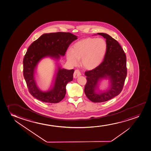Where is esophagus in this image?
<instances>
[{
  "instance_id": "esophagus-1",
  "label": "esophagus",
  "mask_w": 151,
  "mask_h": 151,
  "mask_svg": "<svg viewBox=\"0 0 151 151\" xmlns=\"http://www.w3.org/2000/svg\"><path fill=\"white\" fill-rule=\"evenodd\" d=\"M81 73L80 72L79 70H75L74 73V78H77V77H78L79 76H80L81 75Z\"/></svg>"
}]
</instances>
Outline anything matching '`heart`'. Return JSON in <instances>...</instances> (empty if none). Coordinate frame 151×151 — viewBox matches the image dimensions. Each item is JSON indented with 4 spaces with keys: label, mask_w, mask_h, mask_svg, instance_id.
<instances>
[{
    "label": "heart",
    "mask_w": 151,
    "mask_h": 151,
    "mask_svg": "<svg viewBox=\"0 0 151 151\" xmlns=\"http://www.w3.org/2000/svg\"><path fill=\"white\" fill-rule=\"evenodd\" d=\"M107 51V43L103 38H86L75 43L71 52L67 53V59L73 65H76L81 59L82 67L92 70L102 63Z\"/></svg>",
    "instance_id": "b5f03b06"
}]
</instances>
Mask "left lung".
I'll return each instance as SVG.
<instances>
[{
    "label": "left lung",
    "mask_w": 151,
    "mask_h": 151,
    "mask_svg": "<svg viewBox=\"0 0 151 151\" xmlns=\"http://www.w3.org/2000/svg\"><path fill=\"white\" fill-rule=\"evenodd\" d=\"M97 34L106 38L107 51L104 60L99 66L86 71L87 82L84 93L92 102H102L117 96L122 90L127 75V58L124 50L117 40L107 34ZM104 78L109 79L110 88L104 92H96L99 82Z\"/></svg>",
    "instance_id": "obj_1"
}]
</instances>
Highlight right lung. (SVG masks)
Wrapping results in <instances>:
<instances>
[{"instance_id":"right-lung-1","label":"right lung","mask_w":151,"mask_h":151,"mask_svg":"<svg viewBox=\"0 0 151 151\" xmlns=\"http://www.w3.org/2000/svg\"><path fill=\"white\" fill-rule=\"evenodd\" d=\"M76 36L70 33L57 32L44 34L30 45L23 60V73L29 93L34 97L47 103H58L63 100L66 93V86L73 81L74 70L58 67L55 82L51 90L43 92L36 84L34 72L39 61L50 57L56 60L65 56L67 49Z\"/></svg>"}]
</instances>
